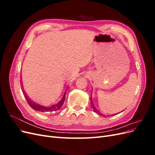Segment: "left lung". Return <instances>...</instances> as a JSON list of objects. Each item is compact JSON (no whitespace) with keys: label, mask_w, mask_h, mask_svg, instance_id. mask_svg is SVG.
<instances>
[{"label":"left lung","mask_w":155,"mask_h":155,"mask_svg":"<svg viewBox=\"0 0 155 155\" xmlns=\"http://www.w3.org/2000/svg\"><path fill=\"white\" fill-rule=\"evenodd\" d=\"M92 107H93V109H94V110H95V112H97V110H96V109H95V107H94L93 105H92Z\"/></svg>","instance_id":"1"}]
</instances>
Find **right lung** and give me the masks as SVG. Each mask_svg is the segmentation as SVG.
<instances>
[{"label": "right lung", "instance_id": "1", "mask_svg": "<svg viewBox=\"0 0 155 155\" xmlns=\"http://www.w3.org/2000/svg\"><path fill=\"white\" fill-rule=\"evenodd\" d=\"M65 93L64 92V94L62 98V100H61L58 104H57L55 105H53V106H51L50 107H42V106H40L39 105H37L36 104H34V103H33L28 97V96H26V94H25V98L26 100L28 102V105L32 108L33 109L36 110V111H39V112H52V111H55V110H59L61 108V107L63 106L64 102V100H65Z\"/></svg>", "mask_w": 155, "mask_h": 155}]
</instances>
